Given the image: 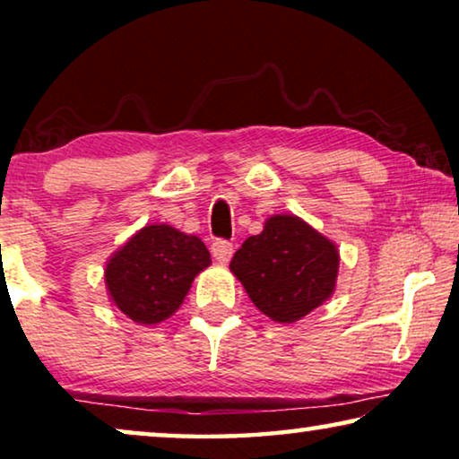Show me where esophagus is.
I'll use <instances>...</instances> for the list:
<instances>
[{
    "instance_id": "1",
    "label": "esophagus",
    "mask_w": 459,
    "mask_h": 459,
    "mask_svg": "<svg viewBox=\"0 0 459 459\" xmlns=\"http://www.w3.org/2000/svg\"><path fill=\"white\" fill-rule=\"evenodd\" d=\"M211 253L219 263H228L231 259V255H234V244L228 242V240H221V238H219V240L211 244Z\"/></svg>"
}]
</instances>
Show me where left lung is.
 Masks as SVG:
<instances>
[{
  "label": "left lung",
  "mask_w": 459,
  "mask_h": 459,
  "mask_svg": "<svg viewBox=\"0 0 459 459\" xmlns=\"http://www.w3.org/2000/svg\"><path fill=\"white\" fill-rule=\"evenodd\" d=\"M338 261L334 242L303 219L273 215L236 250L230 269L256 309L273 322L292 324L330 299Z\"/></svg>",
  "instance_id": "1"
}]
</instances>
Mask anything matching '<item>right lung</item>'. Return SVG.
<instances>
[{
    "label": "right lung",
    "instance_id": "add662e5",
    "mask_svg": "<svg viewBox=\"0 0 459 459\" xmlns=\"http://www.w3.org/2000/svg\"><path fill=\"white\" fill-rule=\"evenodd\" d=\"M209 265L211 253L198 236L146 225L110 256L104 278L118 311L152 325L179 309L194 278Z\"/></svg>",
    "mask_w": 459,
    "mask_h": 459
}]
</instances>
